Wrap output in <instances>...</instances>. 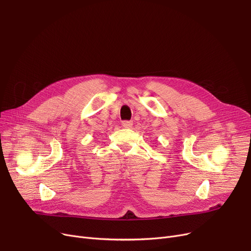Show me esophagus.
<instances>
[{"mask_svg":"<svg viewBox=\"0 0 251 251\" xmlns=\"http://www.w3.org/2000/svg\"><path fill=\"white\" fill-rule=\"evenodd\" d=\"M132 125H133L132 121H123L122 122V126L124 128H130V127H132Z\"/></svg>","mask_w":251,"mask_h":251,"instance_id":"obj_1","label":"esophagus"}]
</instances>
